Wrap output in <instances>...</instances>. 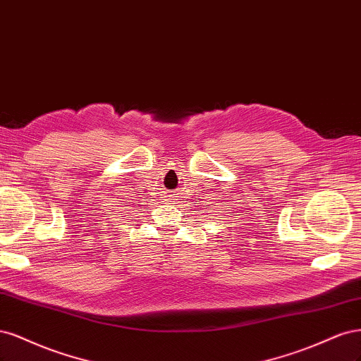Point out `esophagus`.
<instances>
[{"instance_id": "obj_1", "label": "esophagus", "mask_w": 361, "mask_h": 361, "mask_svg": "<svg viewBox=\"0 0 361 361\" xmlns=\"http://www.w3.org/2000/svg\"><path fill=\"white\" fill-rule=\"evenodd\" d=\"M168 202H171V204H172V202H176V197H173L172 195H169V197H168Z\"/></svg>"}]
</instances>
